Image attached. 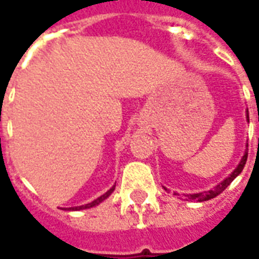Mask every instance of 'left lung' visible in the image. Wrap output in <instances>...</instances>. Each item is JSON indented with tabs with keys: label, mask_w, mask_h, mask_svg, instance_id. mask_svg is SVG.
Wrapping results in <instances>:
<instances>
[{
	"label": "left lung",
	"mask_w": 259,
	"mask_h": 259,
	"mask_svg": "<svg viewBox=\"0 0 259 259\" xmlns=\"http://www.w3.org/2000/svg\"><path fill=\"white\" fill-rule=\"evenodd\" d=\"M245 116H247V122H248V120H250V119H248V109H247V115H245ZM245 147H248V144H247ZM247 157H248V148H245L244 155H243V157H241V159H240L239 165L236 166V169H234L232 174L229 175L226 179H223L222 182H221L219 185L215 186L212 190L202 191V193H193V194H187L186 195V197H187L186 200L202 202V201H208V200H211V198H215L217 195L221 194V193H222V191L225 190V189H226V187H228V186L230 185V183H232V182H233V180L236 179V178H237L240 174H241V170H243L245 162H247ZM163 189H165V190H168L166 187H163Z\"/></svg>",
	"instance_id": "1"
}]
</instances>
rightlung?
Returning <instances> with one entry per match:
<instances>
[{
  "label": "right lung",
  "instance_id": "add662e5",
  "mask_svg": "<svg viewBox=\"0 0 259 259\" xmlns=\"http://www.w3.org/2000/svg\"><path fill=\"white\" fill-rule=\"evenodd\" d=\"M113 190H115V185L109 189V190L107 191V193H104L102 195H100L98 198H96L94 201H91V202H89V204H84V205H79V206H70V208H64L65 211H80V209H89V208H93V206L98 205L100 202H102L104 200H107L109 195L112 194Z\"/></svg>",
  "mask_w": 259,
  "mask_h": 259
}]
</instances>
